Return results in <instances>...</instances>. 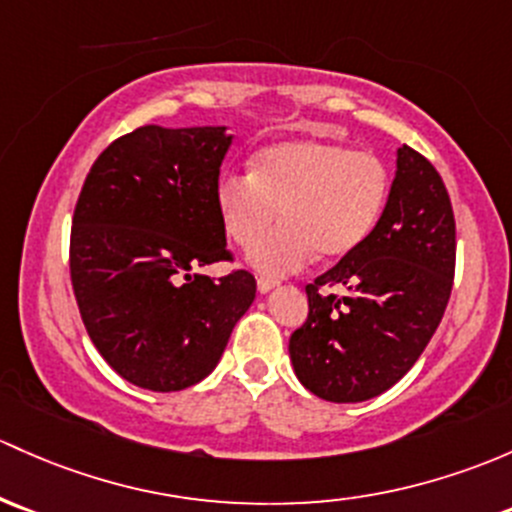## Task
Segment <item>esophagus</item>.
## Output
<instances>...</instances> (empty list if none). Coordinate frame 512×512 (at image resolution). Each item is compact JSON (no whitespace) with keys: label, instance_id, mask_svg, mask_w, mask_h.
Instances as JSON below:
<instances>
[{"label":"esophagus","instance_id":"esophagus-1","mask_svg":"<svg viewBox=\"0 0 512 512\" xmlns=\"http://www.w3.org/2000/svg\"><path fill=\"white\" fill-rule=\"evenodd\" d=\"M277 279H270V277H260L257 279V289H260V294H267V292H272L274 287H277Z\"/></svg>","mask_w":512,"mask_h":512}]
</instances>
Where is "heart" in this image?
I'll return each mask as SVG.
<instances>
[{"instance_id": "1", "label": "heart", "mask_w": 512, "mask_h": 512, "mask_svg": "<svg viewBox=\"0 0 512 512\" xmlns=\"http://www.w3.org/2000/svg\"><path fill=\"white\" fill-rule=\"evenodd\" d=\"M390 193L387 166L375 154L343 144L287 139L262 147L247 176L225 174L215 206L225 235L240 247L256 245L283 211L285 223L255 247L250 262L282 277L314 257L351 255L378 225Z\"/></svg>"}]
</instances>
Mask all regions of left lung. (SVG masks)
Instances as JSON below:
<instances>
[{
  "mask_svg": "<svg viewBox=\"0 0 512 512\" xmlns=\"http://www.w3.org/2000/svg\"><path fill=\"white\" fill-rule=\"evenodd\" d=\"M454 265L456 223L444 181L402 144L373 233L306 284L309 316L289 338L299 383L328 402H363L390 390L437 331ZM328 286L347 294L320 292Z\"/></svg>",
  "mask_w": 512,
  "mask_h": 512,
  "instance_id": "8db88e82",
  "label": "left lung"
}]
</instances>
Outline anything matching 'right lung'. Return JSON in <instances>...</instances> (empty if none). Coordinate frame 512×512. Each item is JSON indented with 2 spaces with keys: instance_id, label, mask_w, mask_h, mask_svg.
<instances>
[{
  "instance_id": "obj_1",
  "label": "right lung",
  "mask_w": 512,
  "mask_h": 512,
  "mask_svg": "<svg viewBox=\"0 0 512 512\" xmlns=\"http://www.w3.org/2000/svg\"><path fill=\"white\" fill-rule=\"evenodd\" d=\"M225 127H139L95 159L73 213L71 282L102 358L127 383L176 392L218 365L255 277L233 260L215 206Z\"/></svg>"
}]
</instances>
